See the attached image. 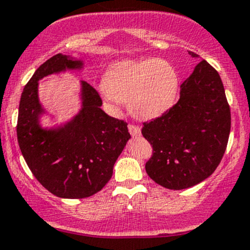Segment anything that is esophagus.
<instances>
[{
    "label": "esophagus",
    "instance_id": "1",
    "mask_svg": "<svg viewBox=\"0 0 250 250\" xmlns=\"http://www.w3.org/2000/svg\"><path fill=\"white\" fill-rule=\"evenodd\" d=\"M128 129H129V133L132 137L137 138V137H140L141 135V129L140 127H138V125H128Z\"/></svg>",
    "mask_w": 250,
    "mask_h": 250
}]
</instances>
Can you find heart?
Masks as SVG:
<instances>
[{"label":"heart","instance_id":"heart-1","mask_svg":"<svg viewBox=\"0 0 250 250\" xmlns=\"http://www.w3.org/2000/svg\"><path fill=\"white\" fill-rule=\"evenodd\" d=\"M179 75L170 62L161 59L120 62L109 67L104 90L110 99L129 104L140 120H152L168 112L179 95Z\"/></svg>","mask_w":250,"mask_h":250}]
</instances>
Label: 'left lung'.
Segmentation results:
<instances>
[{"mask_svg": "<svg viewBox=\"0 0 250 250\" xmlns=\"http://www.w3.org/2000/svg\"><path fill=\"white\" fill-rule=\"evenodd\" d=\"M188 54L198 57L193 52ZM230 129V106L221 78L202 60L180 85V99L172 109L144 122L141 134L153 148L146 173L170 190L197 185L220 163Z\"/></svg>", "mask_w": 250, "mask_h": 250, "instance_id": "1", "label": "left lung"}]
</instances>
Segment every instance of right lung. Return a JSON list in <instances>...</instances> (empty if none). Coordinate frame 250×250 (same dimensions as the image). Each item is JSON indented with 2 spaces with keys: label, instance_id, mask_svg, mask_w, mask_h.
Masks as SVG:
<instances>
[{
  "label": "right lung",
  "instance_id": "right-lung-1",
  "mask_svg": "<svg viewBox=\"0 0 250 250\" xmlns=\"http://www.w3.org/2000/svg\"><path fill=\"white\" fill-rule=\"evenodd\" d=\"M82 66L70 55H54L35 71L20 98L17 135L22 157L40 184L60 198H85L99 192L130 138L127 123L100 109L102 98L85 81L81 82L82 109L70 122L53 129L40 125L43 109L39 81Z\"/></svg>",
  "mask_w": 250,
  "mask_h": 250
}]
</instances>
